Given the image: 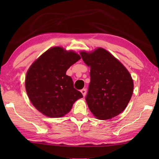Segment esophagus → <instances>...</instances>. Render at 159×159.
<instances>
[{"label":"esophagus","instance_id":"1","mask_svg":"<svg viewBox=\"0 0 159 159\" xmlns=\"http://www.w3.org/2000/svg\"><path fill=\"white\" fill-rule=\"evenodd\" d=\"M80 92L82 93L83 96L84 97L85 96V95H86V89H83L80 90Z\"/></svg>","mask_w":159,"mask_h":159}]
</instances>
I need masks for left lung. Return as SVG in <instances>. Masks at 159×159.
<instances>
[{
  "label": "left lung",
  "instance_id": "obj_1",
  "mask_svg": "<svg viewBox=\"0 0 159 159\" xmlns=\"http://www.w3.org/2000/svg\"><path fill=\"white\" fill-rule=\"evenodd\" d=\"M90 67L91 81L85 98L91 112L97 119L106 120L126 109L133 92V80L120 61L105 49L80 52Z\"/></svg>",
  "mask_w": 159,
  "mask_h": 159
}]
</instances>
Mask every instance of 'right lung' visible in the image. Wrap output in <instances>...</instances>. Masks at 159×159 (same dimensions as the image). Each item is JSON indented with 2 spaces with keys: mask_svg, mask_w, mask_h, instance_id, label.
<instances>
[{
  "mask_svg": "<svg viewBox=\"0 0 159 159\" xmlns=\"http://www.w3.org/2000/svg\"><path fill=\"white\" fill-rule=\"evenodd\" d=\"M80 59L75 52L61 47L48 49L33 63L25 79L29 100L39 112L50 117H61L70 112L73 104L83 98L74 89L66 71Z\"/></svg>",
  "mask_w": 159,
  "mask_h": 159,
  "instance_id": "obj_1",
  "label": "right lung"
}]
</instances>
